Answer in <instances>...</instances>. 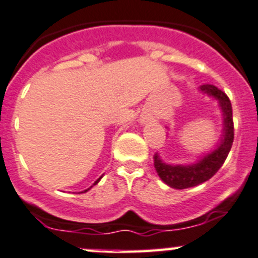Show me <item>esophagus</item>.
Instances as JSON below:
<instances>
[{"instance_id":"1","label":"esophagus","mask_w":258,"mask_h":258,"mask_svg":"<svg viewBox=\"0 0 258 258\" xmlns=\"http://www.w3.org/2000/svg\"><path fill=\"white\" fill-rule=\"evenodd\" d=\"M156 117L152 114H144L142 116V122H148V121H155Z\"/></svg>"}]
</instances>
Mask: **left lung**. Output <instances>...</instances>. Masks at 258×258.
<instances>
[{
	"label": "left lung",
	"instance_id": "left-lung-1",
	"mask_svg": "<svg viewBox=\"0 0 258 258\" xmlns=\"http://www.w3.org/2000/svg\"><path fill=\"white\" fill-rule=\"evenodd\" d=\"M204 95L210 96L218 101V106L222 112L223 130L215 150L201 156L195 163L188 165H171L161 160L155 155V168L157 175L167 186L176 189H184L201 184L209 179L222 167L223 162L230 153L233 142V118L232 106L227 95L218 90L213 85H202L200 87Z\"/></svg>",
	"mask_w": 258,
	"mask_h": 258
}]
</instances>
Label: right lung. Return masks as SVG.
I'll use <instances>...</instances> for the list:
<instances>
[{
    "instance_id": "obj_1",
    "label": "right lung",
    "mask_w": 258,
    "mask_h": 258,
    "mask_svg": "<svg viewBox=\"0 0 258 258\" xmlns=\"http://www.w3.org/2000/svg\"><path fill=\"white\" fill-rule=\"evenodd\" d=\"M101 178H102V176H101V177H100V178H98V179H96V181H95V183H93V184H92V186H91V187H90V188L85 189V191H82V192H81V194H83V192H87V191H88V189H91V188H92V187H93V186H95V184H97V183H98V182H100V179H101Z\"/></svg>"
}]
</instances>
